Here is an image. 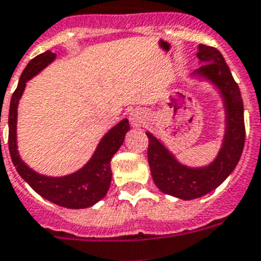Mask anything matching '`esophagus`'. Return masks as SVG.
<instances>
[{
    "instance_id": "1",
    "label": "esophagus",
    "mask_w": 261,
    "mask_h": 261,
    "mask_svg": "<svg viewBox=\"0 0 261 261\" xmlns=\"http://www.w3.org/2000/svg\"><path fill=\"white\" fill-rule=\"evenodd\" d=\"M128 120H130V123L134 126V127H139V126L144 125L146 121V115L145 112H143L139 108H135L130 112L128 115Z\"/></svg>"
}]
</instances>
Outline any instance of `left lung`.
<instances>
[{"label":"left lung","mask_w":261,"mask_h":261,"mask_svg":"<svg viewBox=\"0 0 261 261\" xmlns=\"http://www.w3.org/2000/svg\"><path fill=\"white\" fill-rule=\"evenodd\" d=\"M196 56L203 65L194 76L216 85L226 108V133L217 158L206 167L190 168L179 163L155 136L146 133L148 162L154 184L164 194L184 200L200 198L217 189L236 168L245 145L244 103L228 65L222 53L209 45L199 44Z\"/></svg>","instance_id":"8db88e82"}]
</instances>
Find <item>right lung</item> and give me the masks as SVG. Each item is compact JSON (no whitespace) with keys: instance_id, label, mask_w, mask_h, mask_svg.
<instances>
[{"instance_id":"add662e5","label":"right lung","mask_w":261,"mask_h":261,"mask_svg":"<svg viewBox=\"0 0 261 261\" xmlns=\"http://www.w3.org/2000/svg\"><path fill=\"white\" fill-rule=\"evenodd\" d=\"M56 58V53L47 50L33 58L20 76L19 84L11 97L9 112V150L17 173L35 192L53 204L69 209H84L103 199L110 189L112 171L111 159L122 145L130 130L128 120H122L111 128L98 144L90 161L75 173L63 177H49L37 173L21 161L16 144L17 105L28 80L42 71Z\"/></svg>"}]
</instances>
